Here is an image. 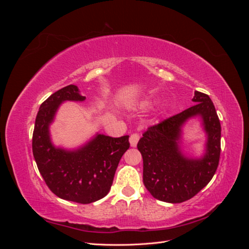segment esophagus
Segmentation results:
<instances>
[{
	"label": "esophagus",
	"mask_w": 249,
	"mask_h": 249,
	"mask_svg": "<svg viewBox=\"0 0 249 249\" xmlns=\"http://www.w3.org/2000/svg\"><path fill=\"white\" fill-rule=\"evenodd\" d=\"M139 139H140V135L138 133L132 134L131 136H130V144H131V146H133V147L136 146Z\"/></svg>",
	"instance_id": "esophagus-1"
}]
</instances>
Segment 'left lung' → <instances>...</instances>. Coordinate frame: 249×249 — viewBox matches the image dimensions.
<instances>
[{
	"label": "left lung",
	"mask_w": 249,
	"mask_h": 249,
	"mask_svg": "<svg viewBox=\"0 0 249 249\" xmlns=\"http://www.w3.org/2000/svg\"><path fill=\"white\" fill-rule=\"evenodd\" d=\"M194 106L149 126L137 147L143 159V184L157 199L178 203L192 198L206 187L218 167L221 125L210 96L194 92ZM202 118L208 139L206 153L198 160L186 157L180 149L181 127L188 119Z\"/></svg>",
	"instance_id": "8db88e82"
}]
</instances>
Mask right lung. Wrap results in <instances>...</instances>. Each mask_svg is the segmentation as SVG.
Instances as JSON below:
<instances>
[{"label": "right lung", "mask_w": 249, "mask_h": 249, "mask_svg": "<svg viewBox=\"0 0 249 249\" xmlns=\"http://www.w3.org/2000/svg\"><path fill=\"white\" fill-rule=\"evenodd\" d=\"M85 100L76 85L53 93L37 113L32 138L35 162L50 190L60 198L84 205L108 194L118 163L130 147L127 135L113 138L96 134L86 144L73 150L53 144L50 124L60 105L65 101Z\"/></svg>", "instance_id": "right-lung-1"}]
</instances>
